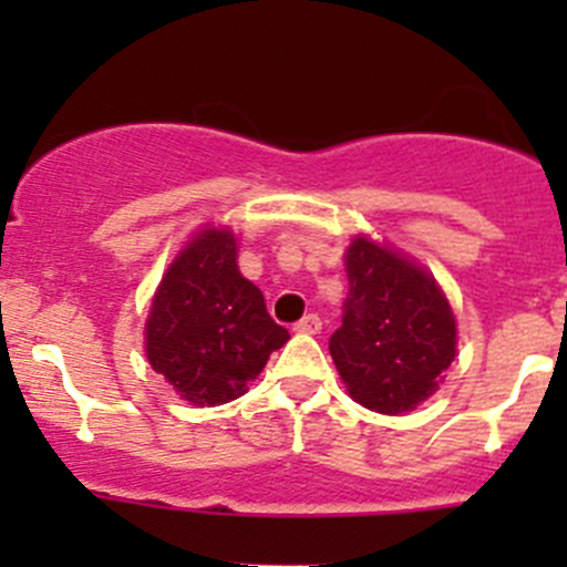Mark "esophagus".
I'll return each instance as SVG.
<instances>
[{
	"label": "esophagus",
	"instance_id": "obj_1",
	"mask_svg": "<svg viewBox=\"0 0 567 567\" xmlns=\"http://www.w3.org/2000/svg\"><path fill=\"white\" fill-rule=\"evenodd\" d=\"M320 329H323V323L318 316H305L293 326V331H299V334H318Z\"/></svg>",
	"mask_w": 567,
	"mask_h": 567
}]
</instances>
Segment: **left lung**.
Segmentation results:
<instances>
[{
  "label": "left lung",
  "instance_id": "1",
  "mask_svg": "<svg viewBox=\"0 0 567 567\" xmlns=\"http://www.w3.org/2000/svg\"><path fill=\"white\" fill-rule=\"evenodd\" d=\"M348 299L329 351L348 394L379 414L431 398L455 359V318L436 279L390 247L353 238Z\"/></svg>",
  "mask_w": 567,
  "mask_h": 567
}]
</instances>
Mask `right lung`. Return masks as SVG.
<instances>
[{"label": "right lung", "mask_w": 567, "mask_h": 567, "mask_svg": "<svg viewBox=\"0 0 567 567\" xmlns=\"http://www.w3.org/2000/svg\"><path fill=\"white\" fill-rule=\"evenodd\" d=\"M236 236L205 227L164 274L145 323L147 362L194 405L241 398L290 340L260 288L241 277Z\"/></svg>", "instance_id": "add662e5"}]
</instances>
